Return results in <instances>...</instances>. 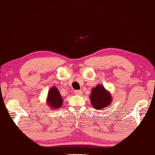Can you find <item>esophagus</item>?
Here are the masks:
<instances>
[{"mask_svg": "<svg viewBox=\"0 0 155 155\" xmlns=\"http://www.w3.org/2000/svg\"><path fill=\"white\" fill-rule=\"evenodd\" d=\"M75 94L78 96H81L82 95V91L81 90H76L75 91Z\"/></svg>", "mask_w": 155, "mask_h": 155, "instance_id": "obj_1", "label": "esophagus"}]
</instances>
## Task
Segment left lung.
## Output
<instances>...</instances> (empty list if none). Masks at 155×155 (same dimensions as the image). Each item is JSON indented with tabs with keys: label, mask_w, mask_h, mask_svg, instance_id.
I'll return each mask as SVG.
<instances>
[{
	"label": "left lung",
	"mask_w": 155,
	"mask_h": 155,
	"mask_svg": "<svg viewBox=\"0 0 155 155\" xmlns=\"http://www.w3.org/2000/svg\"><path fill=\"white\" fill-rule=\"evenodd\" d=\"M90 98L91 105L96 110L106 108L110 105L113 99L111 93L101 84H98L91 90Z\"/></svg>",
	"instance_id": "left-lung-1"
}]
</instances>
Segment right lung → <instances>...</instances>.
Returning <instances> with one entry per match:
<instances>
[{"instance_id": "1", "label": "right lung", "mask_w": 155, "mask_h": 155, "mask_svg": "<svg viewBox=\"0 0 155 155\" xmlns=\"http://www.w3.org/2000/svg\"><path fill=\"white\" fill-rule=\"evenodd\" d=\"M64 99L61 97V94L56 87L53 86L50 88L47 94L46 103L47 106L52 110L59 109L61 107Z\"/></svg>"}]
</instances>
